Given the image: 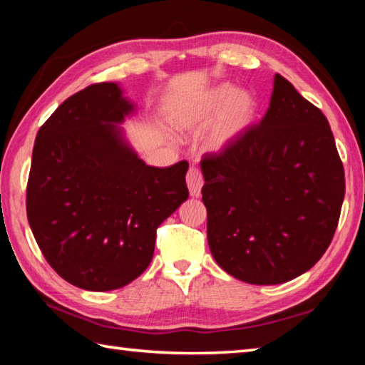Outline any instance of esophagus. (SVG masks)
Here are the masks:
<instances>
[{"mask_svg":"<svg viewBox=\"0 0 365 365\" xmlns=\"http://www.w3.org/2000/svg\"><path fill=\"white\" fill-rule=\"evenodd\" d=\"M202 183H205V178H202L201 170L197 168H190L188 174H187V185H188L190 195L195 196V197L200 196Z\"/></svg>","mask_w":365,"mask_h":365,"instance_id":"obj_1","label":"esophagus"}]
</instances>
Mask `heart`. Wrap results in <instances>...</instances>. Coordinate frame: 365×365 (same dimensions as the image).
<instances>
[{"label": "heart", "instance_id": "obj_1", "mask_svg": "<svg viewBox=\"0 0 365 365\" xmlns=\"http://www.w3.org/2000/svg\"><path fill=\"white\" fill-rule=\"evenodd\" d=\"M219 114V120L209 135V146L214 150L227 146L248 130L256 117V103L251 95L240 93L235 86L225 83L196 103L177 110L172 120L178 128L195 130L207 125Z\"/></svg>", "mask_w": 365, "mask_h": 365}]
</instances>
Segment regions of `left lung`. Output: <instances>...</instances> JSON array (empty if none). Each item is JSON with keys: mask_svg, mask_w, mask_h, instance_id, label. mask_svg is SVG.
I'll use <instances>...</instances> for the list:
<instances>
[{"mask_svg": "<svg viewBox=\"0 0 365 365\" xmlns=\"http://www.w3.org/2000/svg\"><path fill=\"white\" fill-rule=\"evenodd\" d=\"M207 243L227 274L279 285L331 243L344 170L329 120L280 73L262 120L201 160Z\"/></svg>", "mask_w": 365, "mask_h": 365, "instance_id": "obj_1", "label": "left lung"}]
</instances>
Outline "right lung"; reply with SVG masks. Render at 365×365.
<instances>
[{"instance_id":"right-lung-1","label":"right lung","mask_w":365,"mask_h":365,"mask_svg":"<svg viewBox=\"0 0 365 365\" xmlns=\"http://www.w3.org/2000/svg\"><path fill=\"white\" fill-rule=\"evenodd\" d=\"M133 113L119 85L95 83L36 133L27 219L48 264L73 287L109 292L150 265L156 230L188 197L187 160L151 168L117 123Z\"/></svg>"}]
</instances>
